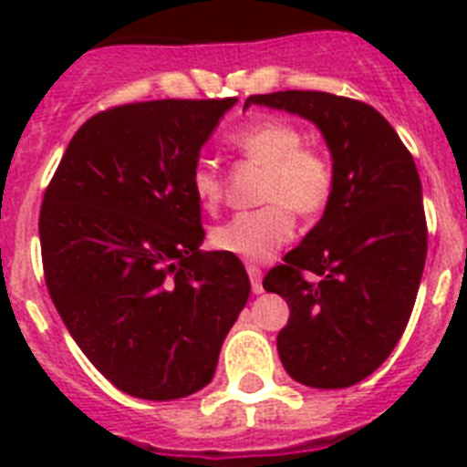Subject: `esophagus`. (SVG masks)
Returning a JSON list of instances; mask_svg holds the SVG:
<instances>
[{
	"instance_id": "obj_1",
	"label": "esophagus",
	"mask_w": 467,
	"mask_h": 467,
	"mask_svg": "<svg viewBox=\"0 0 467 467\" xmlns=\"http://www.w3.org/2000/svg\"><path fill=\"white\" fill-rule=\"evenodd\" d=\"M247 274H249V281H252V291L262 293L264 291L262 269H259V266H254V264H247Z\"/></svg>"
}]
</instances>
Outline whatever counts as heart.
I'll use <instances>...</instances> for the list:
<instances>
[{"label":"heart","instance_id":"b5f03b06","mask_svg":"<svg viewBox=\"0 0 467 467\" xmlns=\"http://www.w3.org/2000/svg\"><path fill=\"white\" fill-rule=\"evenodd\" d=\"M230 148L242 161L262 167L254 211L237 213L211 230V244L247 262H264L293 237L296 218H319L337 191V167L325 150L306 145L293 123L262 119L230 138ZM191 193L205 211H218L225 198V179L208 161L191 171Z\"/></svg>","mask_w":467,"mask_h":467}]
</instances>
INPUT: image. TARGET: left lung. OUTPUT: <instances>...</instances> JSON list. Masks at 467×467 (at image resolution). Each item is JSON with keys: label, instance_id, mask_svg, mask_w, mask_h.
<instances>
[{"label": "left lung", "instance_id": "left-lung-1", "mask_svg": "<svg viewBox=\"0 0 467 467\" xmlns=\"http://www.w3.org/2000/svg\"><path fill=\"white\" fill-rule=\"evenodd\" d=\"M285 109L322 130L337 191L322 220L264 276L291 307L278 332L288 376L307 388H348L398 347L427 259L420 171L373 106L327 91H274L244 101Z\"/></svg>", "mask_w": 467, "mask_h": 467}]
</instances>
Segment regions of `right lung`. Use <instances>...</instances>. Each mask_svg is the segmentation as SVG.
<instances>
[{
    "label": "right lung",
    "instance_id": "add662e5",
    "mask_svg": "<svg viewBox=\"0 0 467 467\" xmlns=\"http://www.w3.org/2000/svg\"><path fill=\"white\" fill-rule=\"evenodd\" d=\"M234 99L111 106L69 140L40 205L46 285L94 368L142 400L193 395L249 298L227 252H201V145Z\"/></svg>",
    "mask_w": 467,
    "mask_h": 467
}]
</instances>
